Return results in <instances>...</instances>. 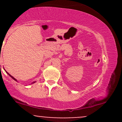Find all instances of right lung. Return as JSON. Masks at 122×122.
Here are the masks:
<instances>
[{"label":"right lung","mask_w":122,"mask_h":122,"mask_svg":"<svg viewBox=\"0 0 122 122\" xmlns=\"http://www.w3.org/2000/svg\"><path fill=\"white\" fill-rule=\"evenodd\" d=\"M5 72H6V71H5ZM7 74H8V75H9V76H10V77H11V78H12V79H13L14 80H15V81H17V80H16V79H15V78H14V77H12L11 75H10V74H9V73H7ZM34 82H36V81L33 82V83H32V84L34 83Z\"/></svg>","instance_id":"obj_1"}]
</instances>
